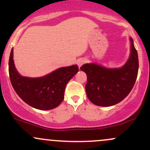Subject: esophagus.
<instances>
[{
  "instance_id": "1",
  "label": "esophagus",
  "mask_w": 150,
  "mask_h": 150,
  "mask_svg": "<svg viewBox=\"0 0 150 150\" xmlns=\"http://www.w3.org/2000/svg\"><path fill=\"white\" fill-rule=\"evenodd\" d=\"M85 62H86V60L85 58H79V59L77 61V64L79 66V68H80V67L82 66Z\"/></svg>"
}]
</instances>
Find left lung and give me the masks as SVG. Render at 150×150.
<instances>
[{"instance_id":"1","label":"left lung","mask_w":150,"mask_h":150,"mask_svg":"<svg viewBox=\"0 0 150 150\" xmlns=\"http://www.w3.org/2000/svg\"><path fill=\"white\" fill-rule=\"evenodd\" d=\"M130 42V56L120 68H106L94 63H85L80 68L87 74L86 93L94 104L113 106L123 100L132 90L137 79L139 62L131 37Z\"/></svg>"}]
</instances>
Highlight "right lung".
<instances>
[{"mask_svg": "<svg viewBox=\"0 0 150 150\" xmlns=\"http://www.w3.org/2000/svg\"><path fill=\"white\" fill-rule=\"evenodd\" d=\"M77 65L62 67L39 77L22 76L17 70L13 60V48L9 58V75L12 85L18 95L32 107L51 110L64 99L68 82L78 72Z\"/></svg>", "mask_w": 150, "mask_h": 150, "instance_id": "add662e5", "label": "right lung"}]
</instances>
